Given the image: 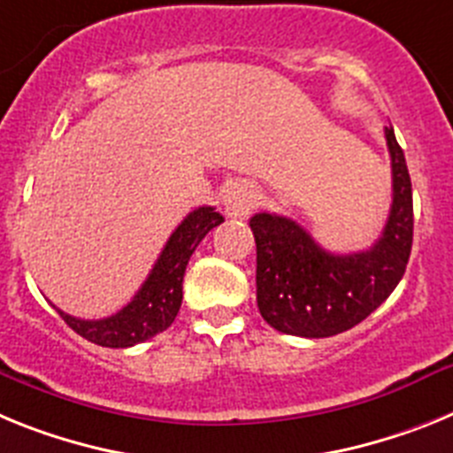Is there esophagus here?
<instances>
[{
	"label": "esophagus",
	"mask_w": 453,
	"mask_h": 453,
	"mask_svg": "<svg viewBox=\"0 0 453 453\" xmlns=\"http://www.w3.org/2000/svg\"><path fill=\"white\" fill-rule=\"evenodd\" d=\"M255 204V194L249 184L232 182L227 184V188L223 191V207H226V214L232 219H243L249 216V211L253 210Z\"/></svg>",
	"instance_id": "1"
}]
</instances>
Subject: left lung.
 Here are the masks:
<instances>
[{
  "mask_svg": "<svg viewBox=\"0 0 453 453\" xmlns=\"http://www.w3.org/2000/svg\"><path fill=\"white\" fill-rule=\"evenodd\" d=\"M392 159V207L372 249L328 253L287 216L250 219L257 243V308L287 335L330 337L367 319L406 273L412 249V187L395 129L385 127Z\"/></svg>",
  "mask_w": 453,
  "mask_h": 453,
  "instance_id": "obj_1",
  "label": "left lung"
}]
</instances>
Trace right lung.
Segmentation results:
<instances>
[{
  "label": "right lung",
  "instance_id": "obj_1",
  "mask_svg": "<svg viewBox=\"0 0 453 453\" xmlns=\"http://www.w3.org/2000/svg\"><path fill=\"white\" fill-rule=\"evenodd\" d=\"M223 216L214 207H198L175 227L136 296L107 319H77L61 312L70 328L93 344L127 349L150 340L175 321L182 305V280L188 259L211 227L221 226Z\"/></svg>",
  "mask_w": 453,
  "mask_h": 453
}]
</instances>
